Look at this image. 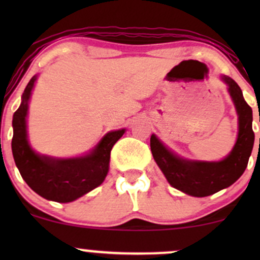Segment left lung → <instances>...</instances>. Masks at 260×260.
Segmentation results:
<instances>
[{
    "mask_svg": "<svg viewBox=\"0 0 260 260\" xmlns=\"http://www.w3.org/2000/svg\"><path fill=\"white\" fill-rule=\"evenodd\" d=\"M238 113V138L229 156L219 162L188 161L180 159L168 150L156 137L151 136V153L157 166L176 189L193 197H207L235 183L248 165L254 144L252 129V109L243 99L237 83L230 77H222Z\"/></svg>",
    "mask_w": 260,
    "mask_h": 260,
    "instance_id": "obj_1",
    "label": "left lung"
}]
</instances>
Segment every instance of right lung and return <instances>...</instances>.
<instances>
[{"label": "right lung", "mask_w": 260, "mask_h": 260, "mask_svg": "<svg viewBox=\"0 0 260 260\" xmlns=\"http://www.w3.org/2000/svg\"><path fill=\"white\" fill-rule=\"evenodd\" d=\"M37 77H32L22 95V104L13 115L12 153L23 180L39 196L49 201L68 203L100 186L109 172L111 149L124 129L107 133L90 154L74 159H51L35 154L26 140L25 117L28 101Z\"/></svg>", "instance_id": "obj_1"}]
</instances>
